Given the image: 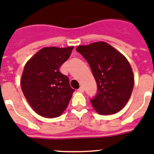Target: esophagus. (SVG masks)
I'll return each instance as SVG.
<instances>
[{
  "label": "esophagus",
  "mask_w": 154,
  "mask_h": 154,
  "mask_svg": "<svg viewBox=\"0 0 154 154\" xmlns=\"http://www.w3.org/2000/svg\"><path fill=\"white\" fill-rule=\"evenodd\" d=\"M78 91H79V92H83V91H84V88H83L82 86H81L78 89Z\"/></svg>",
  "instance_id": "esophagus-1"
}]
</instances>
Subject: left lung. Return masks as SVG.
<instances>
[{"mask_svg":"<svg viewBox=\"0 0 154 154\" xmlns=\"http://www.w3.org/2000/svg\"><path fill=\"white\" fill-rule=\"evenodd\" d=\"M79 53L89 64L97 83V93L91 98L100 115H113L121 111L131 95L134 75L126 58L105 42L79 46Z\"/></svg>","mask_w":154,"mask_h":154,"instance_id":"1","label":"left lung"}]
</instances>
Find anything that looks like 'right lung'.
<instances>
[{
    "instance_id": "right-lung-1",
    "label": "right lung",
    "mask_w": 154,
    "mask_h": 154,
    "mask_svg": "<svg viewBox=\"0 0 154 154\" xmlns=\"http://www.w3.org/2000/svg\"><path fill=\"white\" fill-rule=\"evenodd\" d=\"M73 46L45 47L25 65L21 88L25 98L38 115L60 117L67 108L75 90L60 68L69 58Z\"/></svg>"
}]
</instances>
